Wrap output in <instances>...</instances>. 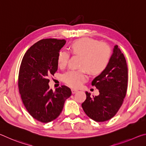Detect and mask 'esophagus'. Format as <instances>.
Wrapping results in <instances>:
<instances>
[{
  "label": "esophagus",
  "instance_id": "1",
  "mask_svg": "<svg viewBox=\"0 0 146 146\" xmlns=\"http://www.w3.org/2000/svg\"><path fill=\"white\" fill-rule=\"evenodd\" d=\"M78 91L77 90H76V89H71V92H72L73 94L76 93Z\"/></svg>",
  "mask_w": 146,
  "mask_h": 146
}]
</instances>
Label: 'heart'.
Returning a JSON list of instances; mask_svg holds the SVG:
<instances>
[{"instance_id":"obj_1","label":"heart","mask_w":146,"mask_h":146,"mask_svg":"<svg viewBox=\"0 0 146 146\" xmlns=\"http://www.w3.org/2000/svg\"><path fill=\"white\" fill-rule=\"evenodd\" d=\"M70 49L73 55L81 56L79 67L82 68L80 70L69 71L62 76L64 82L72 88L80 87L87 80V71L94 75L102 73L108 67L111 56L108 45L88 37L73 41L71 44ZM69 58L68 51H59L57 58L59 67H65Z\"/></svg>"}]
</instances>
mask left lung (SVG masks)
<instances>
[{
	"label": "left lung",
	"instance_id": "left-lung-1",
	"mask_svg": "<svg viewBox=\"0 0 146 146\" xmlns=\"http://www.w3.org/2000/svg\"><path fill=\"white\" fill-rule=\"evenodd\" d=\"M127 78L125 56L118 46L115 45L108 67L91 82V85L99 91V95L91 97L90 93L86 92V99L82 104L86 114L99 122L114 117L126 95Z\"/></svg>",
	"mask_w": 146,
	"mask_h": 146
}]
</instances>
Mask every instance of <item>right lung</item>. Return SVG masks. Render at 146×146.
I'll return each mask as SVG.
<instances>
[{
    "instance_id": "obj_1",
    "label": "right lung",
    "mask_w": 146,
    "mask_h": 146,
    "mask_svg": "<svg viewBox=\"0 0 146 146\" xmlns=\"http://www.w3.org/2000/svg\"><path fill=\"white\" fill-rule=\"evenodd\" d=\"M66 40L46 38L39 40L24 54L19 69L18 86L22 100L35 119L48 123L62 111L71 91L66 86L49 89V76L58 70V54Z\"/></svg>"
}]
</instances>
